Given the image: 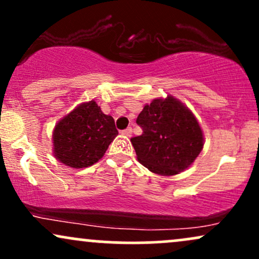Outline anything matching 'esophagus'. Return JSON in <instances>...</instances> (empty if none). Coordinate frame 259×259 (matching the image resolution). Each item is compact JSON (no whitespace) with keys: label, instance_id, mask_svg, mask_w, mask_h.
I'll list each match as a JSON object with an SVG mask.
<instances>
[{"label":"esophagus","instance_id":"1","mask_svg":"<svg viewBox=\"0 0 259 259\" xmlns=\"http://www.w3.org/2000/svg\"><path fill=\"white\" fill-rule=\"evenodd\" d=\"M132 133H133L132 127H126V129L121 130V134H123V135H125V136H132Z\"/></svg>","mask_w":259,"mask_h":259}]
</instances>
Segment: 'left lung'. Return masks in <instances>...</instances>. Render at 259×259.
Masks as SVG:
<instances>
[{"instance_id": "left-lung-1", "label": "left lung", "mask_w": 259, "mask_h": 259, "mask_svg": "<svg viewBox=\"0 0 259 259\" xmlns=\"http://www.w3.org/2000/svg\"><path fill=\"white\" fill-rule=\"evenodd\" d=\"M140 136L132 138L139 162L159 175L185 170L203 148L200 124L191 112L174 97L153 100L140 113Z\"/></svg>"}]
</instances>
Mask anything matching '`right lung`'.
Returning a JSON list of instances; mask_svg holds the SVG:
<instances>
[{
    "label": "right lung",
    "instance_id": "add662e5",
    "mask_svg": "<svg viewBox=\"0 0 259 259\" xmlns=\"http://www.w3.org/2000/svg\"><path fill=\"white\" fill-rule=\"evenodd\" d=\"M117 135L114 119L90 101L58 121L53 132V151L68 167L85 168L102 158Z\"/></svg>",
    "mask_w": 259,
    "mask_h": 259
}]
</instances>
